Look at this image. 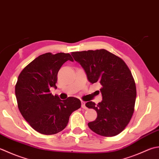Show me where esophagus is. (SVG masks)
<instances>
[{
    "label": "esophagus",
    "instance_id": "34e87169",
    "mask_svg": "<svg viewBox=\"0 0 159 159\" xmlns=\"http://www.w3.org/2000/svg\"><path fill=\"white\" fill-rule=\"evenodd\" d=\"M81 107H82L83 109H85V110H86L87 107L85 106V102L81 101Z\"/></svg>",
    "mask_w": 159,
    "mask_h": 159
}]
</instances>
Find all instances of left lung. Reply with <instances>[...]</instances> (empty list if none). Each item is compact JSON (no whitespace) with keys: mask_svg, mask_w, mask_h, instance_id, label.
I'll use <instances>...</instances> for the list:
<instances>
[{"mask_svg":"<svg viewBox=\"0 0 159 159\" xmlns=\"http://www.w3.org/2000/svg\"><path fill=\"white\" fill-rule=\"evenodd\" d=\"M71 54L85 70L89 81L102 85V101L85 104L97 112L89 127L107 137L119 134L128 125L134 111L136 89L131 71L122 59L104 49Z\"/></svg>","mask_w":159,"mask_h":159,"instance_id":"8db88e82","label":"left lung"}]
</instances>
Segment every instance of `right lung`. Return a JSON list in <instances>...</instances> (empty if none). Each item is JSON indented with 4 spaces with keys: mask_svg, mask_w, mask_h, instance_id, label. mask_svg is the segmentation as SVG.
<instances>
[{
    "mask_svg": "<svg viewBox=\"0 0 159 159\" xmlns=\"http://www.w3.org/2000/svg\"><path fill=\"white\" fill-rule=\"evenodd\" d=\"M67 61H74L71 55L65 53L40 55L22 70L16 84L20 114L34 129L43 134H55L64 129L71 114L81 105L79 98L61 100L49 90L57 88L58 72Z\"/></svg>",
    "mask_w": 159,
    "mask_h": 159,
    "instance_id": "add662e5",
    "label": "right lung"
}]
</instances>
